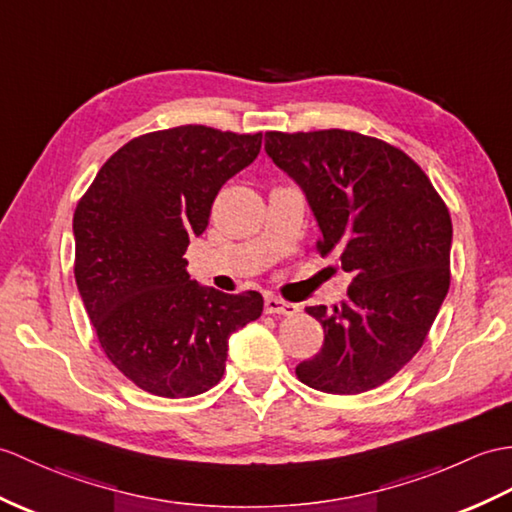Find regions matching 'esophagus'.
Listing matches in <instances>:
<instances>
[{
	"instance_id": "obj_1",
	"label": "esophagus",
	"mask_w": 512,
	"mask_h": 512,
	"mask_svg": "<svg viewBox=\"0 0 512 512\" xmlns=\"http://www.w3.org/2000/svg\"><path fill=\"white\" fill-rule=\"evenodd\" d=\"M264 312L266 314H283V316H294L296 312H299V305L296 303H290V301H283L279 299V296H266L264 301Z\"/></svg>"
}]
</instances>
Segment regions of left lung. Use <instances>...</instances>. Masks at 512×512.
<instances>
[{
    "label": "left lung",
    "mask_w": 512,
    "mask_h": 512,
    "mask_svg": "<svg viewBox=\"0 0 512 512\" xmlns=\"http://www.w3.org/2000/svg\"><path fill=\"white\" fill-rule=\"evenodd\" d=\"M266 152L305 192L323 233L316 251L353 272L334 310L305 307L325 342L296 377L331 395L382 386L423 347L447 296V205L406 152L353 130H270Z\"/></svg>",
    "instance_id": "1"
}]
</instances>
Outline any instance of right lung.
<instances>
[{
  "instance_id": "right-lung-1",
  "label": "right lung",
  "mask_w": 512,
  "mask_h": 512,
  "mask_svg": "<svg viewBox=\"0 0 512 512\" xmlns=\"http://www.w3.org/2000/svg\"><path fill=\"white\" fill-rule=\"evenodd\" d=\"M261 148L187 124L130 139L95 174L74 213L78 292L100 347L150 395L216 386L229 336L264 312L259 292L224 294L189 279V237L207 229L220 187Z\"/></svg>"
}]
</instances>
